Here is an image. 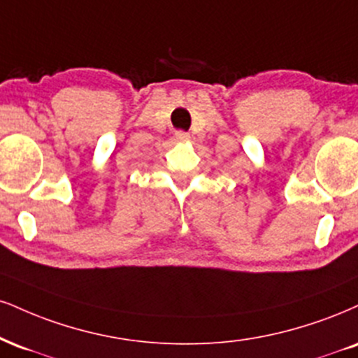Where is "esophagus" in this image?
I'll use <instances>...</instances> for the list:
<instances>
[{
	"label": "esophagus",
	"mask_w": 358,
	"mask_h": 358,
	"mask_svg": "<svg viewBox=\"0 0 358 358\" xmlns=\"http://www.w3.org/2000/svg\"><path fill=\"white\" fill-rule=\"evenodd\" d=\"M175 138H176V141H188L190 135H188V133H185V131H176Z\"/></svg>",
	"instance_id": "esophagus-1"
}]
</instances>
